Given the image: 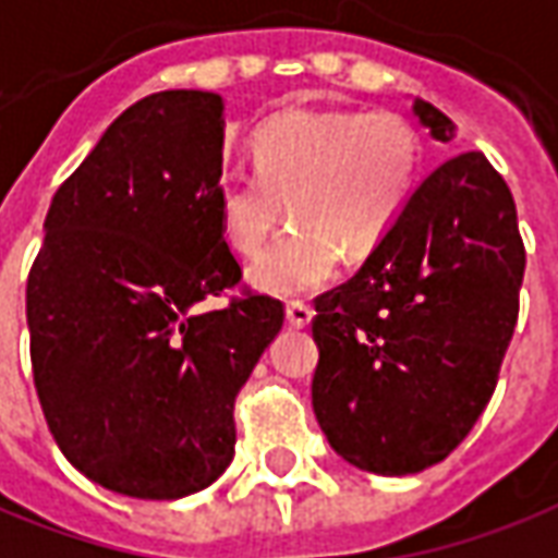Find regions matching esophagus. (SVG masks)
<instances>
[{"instance_id":"1","label":"esophagus","mask_w":558,"mask_h":558,"mask_svg":"<svg viewBox=\"0 0 558 558\" xmlns=\"http://www.w3.org/2000/svg\"><path fill=\"white\" fill-rule=\"evenodd\" d=\"M287 319H290V326H295V329H305V326H311V319H314V307L305 305V302H290L287 305Z\"/></svg>"}]
</instances>
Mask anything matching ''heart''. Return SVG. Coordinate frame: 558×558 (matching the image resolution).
<instances>
[{
    "label": "heart",
    "mask_w": 558,
    "mask_h": 558,
    "mask_svg": "<svg viewBox=\"0 0 558 558\" xmlns=\"http://www.w3.org/2000/svg\"><path fill=\"white\" fill-rule=\"evenodd\" d=\"M423 138L392 111L292 108L253 135V169L214 181V211L232 251L266 247L290 202L292 229L247 271L268 295H305L332 283L344 253L362 259L387 239L414 196Z\"/></svg>",
    "instance_id": "1"
}]
</instances>
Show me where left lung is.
<instances>
[{
	"mask_svg": "<svg viewBox=\"0 0 558 558\" xmlns=\"http://www.w3.org/2000/svg\"><path fill=\"white\" fill-rule=\"evenodd\" d=\"M435 142L456 126L414 99ZM525 251L505 178L481 150L444 159L353 278L314 307V414L332 450L416 474L465 441L493 399L520 314Z\"/></svg>",
	"mask_w": 558,
	"mask_h": 558,
	"instance_id": "8db88e82",
	"label": "left lung"
}]
</instances>
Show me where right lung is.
Wrapping results in <instances>:
<instances>
[{
  "mask_svg": "<svg viewBox=\"0 0 558 558\" xmlns=\"http://www.w3.org/2000/svg\"><path fill=\"white\" fill-rule=\"evenodd\" d=\"M223 96L130 105L57 190L26 280L35 389L84 477L130 498L193 496L235 456V396L283 326L271 295L202 302L241 280L214 181Z\"/></svg>",
  "mask_w": 558,
  "mask_h": 558,
  "instance_id": "right-lung-1",
  "label": "right lung"
}]
</instances>
